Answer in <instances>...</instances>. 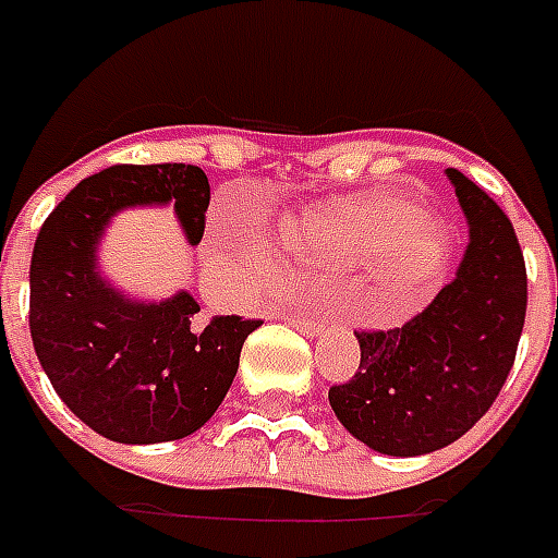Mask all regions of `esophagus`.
<instances>
[{"label": "esophagus", "instance_id": "1", "mask_svg": "<svg viewBox=\"0 0 558 558\" xmlns=\"http://www.w3.org/2000/svg\"><path fill=\"white\" fill-rule=\"evenodd\" d=\"M291 323H293V328H296V331L311 333V337H316V333L325 331V325L319 323V319H307V316H293Z\"/></svg>", "mask_w": 558, "mask_h": 558}]
</instances>
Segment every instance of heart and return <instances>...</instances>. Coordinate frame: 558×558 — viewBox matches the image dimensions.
I'll return each instance as SVG.
<instances>
[{
  "instance_id": "1",
  "label": "heart",
  "mask_w": 558,
  "mask_h": 558,
  "mask_svg": "<svg viewBox=\"0 0 558 558\" xmlns=\"http://www.w3.org/2000/svg\"><path fill=\"white\" fill-rule=\"evenodd\" d=\"M288 256L323 265H377V282L398 311H409L438 270V235L423 209L400 195H351L288 218L279 227ZM207 256L230 282H262L270 270L256 227L218 209L209 227Z\"/></svg>"
}]
</instances>
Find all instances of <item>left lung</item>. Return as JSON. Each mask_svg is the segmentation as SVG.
Instances as JSON below:
<instances>
[{"label":"left lung","mask_w":558,"mask_h":558,"mask_svg":"<svg viewBox=\"0 0 558 558\" xmlns=\"http://www.w3.org/2000/svg\"><path fill=\"white\" fill-rule=\"evenodd\" d=\"M447 178L470 227L456 279L403 328L356 331L360 368L328 391L337 421L380 456H426L466 435L505 386L524 328L527 270L510 218L463 172Z\"/></svg>","instance_id":"obj_1"}]
</instances>
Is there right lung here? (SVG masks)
Masks as SVG:
<instances>
[{"label": "right lung", "instance_id": "add662e5", "mask_svg": "<svg viewBox=\"0 0 558 558\" xmlns=\"http://www.w3.org/2000/svg\"><path fill=\"white\" fill-rule=\"evenodd\" d=\"M175 204L186 242L204 235L209 181L193 163L109 167L80 181L39 230L31 258V340L60 400L118 444L202 429L239 372L258 319L207 316L186 291L144 302L97 270L114 213Z\"/></svg>", "mask_w": 558, "mask_h": 558}]
</instances>
